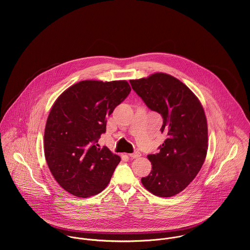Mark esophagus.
I'll list each match as a JSON object with an SVG mask.
<instances>
[{"label":"esophagus","instance_id":"esophagus-1","mask_svg":"<svg viewBox=\"0 0 250 250\" xmlns=\"http://www.w3.org/2000/svg\"><path fill=\"white\" fill-rule=\"evenodd\" d=\"M128 156L130 158H133V159H138L139 157H141V153L139 151H136L134 153H131V154H128Z\"/></svg>","mask_w":250,"mask_h":250}]
</instances>
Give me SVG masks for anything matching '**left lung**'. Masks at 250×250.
I'll return each instance as SVG.
<instances>
[{
    "label": "left lung",
    "instance_id": "1",
    "mask_svg": "<svg viewBox=\"0 0 250 250\" xmlns=\"http://www.w3.org/2000/svg\"><path fill=\"white\" fill-rule=\"evenodd\" d=\"M136 93L164 123L167 140L160 152L147 156L150 174L142 178L144 188L160 197L178 194L195 178L208 150L207 119L198 98L178 79L166 73L131 80Z\"/></svg>",
    "mask_w": 250,
    "mask_h": 250
}]
</instances>
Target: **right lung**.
Wrapping results in <instances>:
<instances>
[{
  "mask_svg": "<svg viewBox=\"0 0 250 250\" xmlns=\"http://www.w3.org/2000/svg\"><path fill=\"white\" fill-rule=\"evenodd\" d=\"M130 91L126 81H82L54 103L44 132L45 159L54 178L73 195L98 194L109 183L120 157L97 143L107 116Z\"/></svg>",
  "mask_w": 250,
  "mask_h": 250,
  "instance_id": "right-lung-1",
  "label": "right lung"
}]
</instances>
